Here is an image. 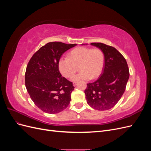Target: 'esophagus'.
Listing matches in <instances>:
<instances>
[{"label": "esophagus", "mask_w": 151, "mask_h": 151, "mask_svg": "<svg viewBox=\"0 0 151 151\" xmlns=\"http://www.w3.org/2000/svg\"><path fill=\"white\" fill-rule=\"evenodd\" d=\"M77 82H74V83H73V85H74V86H76L77 85Z\"/></svg>", "instance_id": "esophagus-1"}]
</instances>
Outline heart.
Segmentation results:
<instances>
[{"label": "heart", "instance_id": "1", "mask_svg": "<svg viewBox=\"0 0 151 151\" xmlns=\"http://www.w3.org/2000/svg\"><path fill=\"white\" fill-rule=\"evenodd\" d=\"M104 64V55L98 48L79 47L70 52L68 57H62L58 63V69L61 74L69 78L79 66L81 72L71 77L73 82L94 79L101 74Z\"/></svg>", "mask_w": 151, "mask_h": 151}]
</instances>
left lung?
I'll use <instances>...</instances> for the list:
<instances>
[{
    "label": "left lung",
    "instance_id": "obj_1",
    "mask_svg": "<svg viewBox=\"0 0 151 151\" xmlns=\"http://www.w3.org/2000/svg\"><path fill=\"white\" fill-rule=\"evenodd\" d=\"M91 45L103 52L104 65L98 79L87 84L86 98L93 108L108 110L115 106L124 93L129 79V69L125 58L115 48L102 43Z\"/></svg>",
    "mask_w": 151,
    "mask_h": 151
}]
</instances>
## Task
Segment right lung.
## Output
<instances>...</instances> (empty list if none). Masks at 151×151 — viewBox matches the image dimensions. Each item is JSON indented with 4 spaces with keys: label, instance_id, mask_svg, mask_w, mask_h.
<instances>
[{
    "label": "right lung",
    "instance_id": "right-lung-1",
    "mask_svg": "<svg viewBox=\"0 0 151 151\" xmlns=\"http://www.w3.org/2000/svg\"><path fill=\"white\" fill-rule=\"evenodd\" d=\"M76 45L57 42L48 43L33 55L27 65L26 89L36 106L45 113L62 111L71 101L74 87L62 76L58 63L63 53Z\"/></svg>",
    "mask_w": 151,
    "mask_h": 151
}]
</instances>
